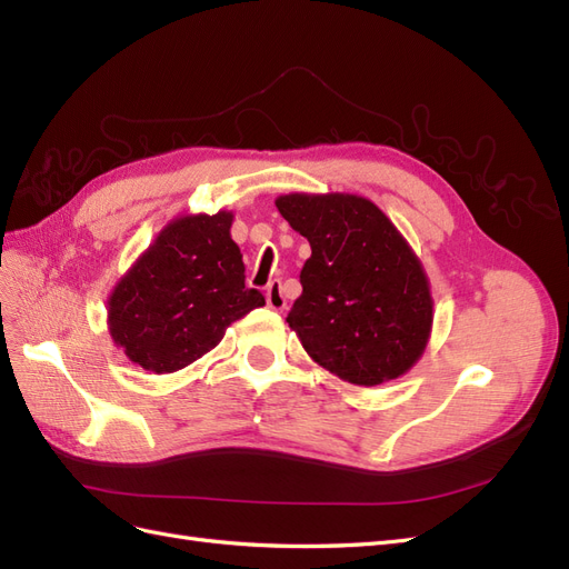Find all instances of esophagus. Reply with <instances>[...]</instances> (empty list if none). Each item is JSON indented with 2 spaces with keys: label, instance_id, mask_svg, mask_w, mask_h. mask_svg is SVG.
Instances as JSON below:
<instances>
[{
  "label": "esophagus",
  "instance_id": "obj_1",
  "mask_svg": "<svg viewBox=\"0 0 569 569\" xmlns=\"http://www.w3.org/2000/svg\"><path fill=\"white\" fill-rule=\"evenodd\" d=\"M266 301H268V308H272V311H284L287 308V299L282 295V284L280 282H270L266 287Z\"/></svg>",
  "mask_w": 569,
  "mask_h": 569
}]
</instances>
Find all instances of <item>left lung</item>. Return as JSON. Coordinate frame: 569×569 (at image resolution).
I'll use <instances>...</instances> for the list:
<instances>
[{"instance_id": "left-lung-1", "label": "left lung", "mask_w": 569, "mask_h": 569, "mask_svg": "<svg viewBox=\"0 0 569 569\" xmlns=\"http://www.w3.org/2000/svg\"><path fill=\"white\" fill-rule=\"evenodd\" d=\"M282 218L311 244L287 322L316 363L358 387L406 375L432 335L427 272L406 237L358 194H282Z\"/></svg>"}]
</instances>
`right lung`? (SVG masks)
<instances>
[{
    "label": "right lung",
    "instance_id": "right-lung-1",
    "mask_svg": "<svg viewBox=\"0 0 569 569\" xmlns=\"http://www.w3.org/2000/svg\"><path fill=\"white\" fill-rule=\"evenodd\" d=\"M232 211L168 222L107 301L116 347L153 375L187 368L218 347L228 327L266 299L244 287Z\"/></svg>",
    "mask_w": 569,
    "mask_h": 569
}]
</instances>
